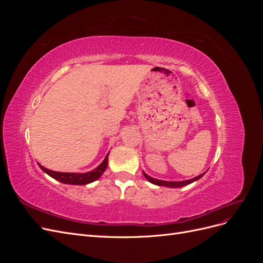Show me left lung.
<instances>
[{"label":"left lung","mask_w":263,"mask_h":263,"mask_svg":"<svg viewBox=\"0 0 263 263\" xmlns=\"http://www.w3.org/2000/svg\"><path fill=\"white\" fill-rule=\"evenodd\" d=\"M144 172V171H142ZM206 172L200 174V176H197L193 179H190V180H185V181H164V180H159V179H155V178H151L149 177L147 173L144 172V176L145 178L150 182L153 183V184H156V185H159V186H166V187H182V186H185V185H189L191 184V183H193L195 181H197L198 179H201L204 174Z\"/></svg>","instance_id":"obj_1"}]
</instances>
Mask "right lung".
Here are the masks:
<instances>
[{"instance_id":"obj_1","label":"right lung","mask_w":263,"mask_h":263,"mask_svg":"<svg viewBox=\"0 0 263 263\" xmlns=\"http://www.w3.org/2000/svg\"><path fill=\"white\" fill-rule=\"evenodd\" d=\"M108 155L104 158V160L102 161V163L97 166V168L85 172V173H73V172H57V171H52L45 168L41 163H38L39 168H41L44 172H46L48 176L53 178L54 180H57L61 183H65V184H73V185H85L89 184V183H92L94 181H97L104 171L106 170V166L108 163Z\"/></svg>"}]
</instances>
